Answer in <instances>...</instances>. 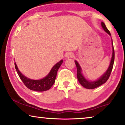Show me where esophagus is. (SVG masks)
<instances>
[{
    "label": "esophagus",
    "mask_w": 125,
    "mask_h": 125,
    "mask_svg": "<svg viewBox=\"0 0 125 125\" xmlns=\"http://www.w3.org/2000/svg\"><path fill=\"white\" fill-rule=\"evenodd\" d=\"M73 56V53L72 52H67L65 54V57L66 59H69V58L72 57Z\"/></svg>",
    "instance_id": "obj_1"
}]
</instances>
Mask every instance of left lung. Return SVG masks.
I'll return each instance as SVG.
<instances>
[{
	"mask_svg": "<svg viewBox=\"0 0 125 125\" xmlns=\"http://www.w3.org/2000/svg\"><path fill=\"white\" fill-rule=\"evenodd\" d=\"M101 25L102 28L105 31V32H106L109 35L111 36L110 32H109V31L107 30V28L106 27L105 23L102 22ZM112 45H113V54H112V60H111L110 65H109L108 69H107V71L105 73H104V74L102 77H101V78H99L98 80L95 81H89L84 78V77L83 76L81 73V69L80 66L78 64V63L76 61H75V64L76 65L77 67V77L78 80L79 81L82 86L84 87V88L86 89H94L96 88L97 87L101 86V85L104 84V83H105L107 81V80L109 79V77L110 76L111 72H112L113 67L114 65V49L113 47V44L112 42Z\"/></svg>",
	"mask_w": 125,
	"mask_h": 125,
	"instance_id": "1",
	"label": "left lung"
}]
</instances>
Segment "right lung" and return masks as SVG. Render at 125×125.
I'll list each match as a JSON object with an SVG mask.
<instances>
[{
  "label": "right lung",
  "mask_w": 125,
  "mask_h": 125,
  "mask_svg": "<svg viewBox=\"0 0 125 125\" xmlns=\"http://www.w3.org/2000/svg\"><path fill=\"white\" fill-rule=\"evenodd\" d=\"M63 60L60 61L59 62L53 66L50 72L45 77L41 80H34L26 77L20 73L19 71L18 66L16 63L15 62V66L16 71L19 76L20 79L23 81L25 86H26L30 90H34L36 92H43L45 90H48L50 89L52 85L54 84L55 82V79L57 76V73L58 69L60 67L61 65L62 64Z\"/></svg>",
  "instance_id": "obj_1"
}]
</instances>
